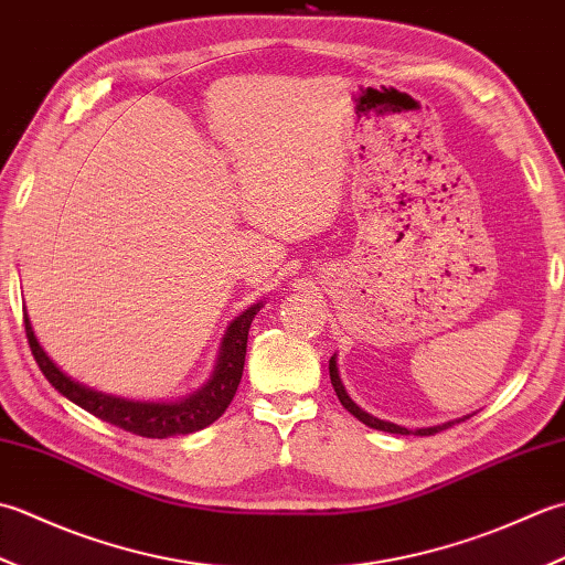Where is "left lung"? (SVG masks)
<instances>
[{
    "label": "left lung",
    "instance_id": "left-lung-1",
    "mask_svg": "<svg viewBox=\"0 0 565 565\" xmlns=\"http://www.w3.org/2000/svg\"><path fill=\"white\" fill-rule=\"evenodd\" d=\"M329 375H331V385H333V390H337V397L341 399V405L347 407L355 419L359 422H363L365 427H371V429H377V431H390V434H402V436H407V434H412L409 429H405V427H397V424H393V422H383V419H377V417H373V414H367V412H363L359 405H355V402L349 397V393L347 390H343V383H341V377H339V371H337V355H331V361H329ZM448 427H454V422H446V424H439V427H427V429H417L414 434L417 436H431V434H436V431H444V429H448Z\"/></svg>",
    "mask_w": 565,
    "mask_h": 565
}]
</instances>
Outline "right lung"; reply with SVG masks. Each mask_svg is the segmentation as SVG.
<instances>
[{"label": "right lung", "instance_id": "1", "mask_svg": "<svg viewBox=\"0 0 565 565\" xmlns=\"http://www.w3.org/2000/svg\"><path fill=\"white\" fill-rule=\"evenodd\" d=\"M258 307L260 305H253L244 315L232 321V327L226 329L222 353H218L212 380L200 390L198 395H190L188 399H180V402H134V399L97 393V390L79 385L73 377H67L61 367L49 359V355H45L39 339L33 337L31 321L26 315H24V327H26V339H29L33 359H36L41 373L57 390V393L75 402L77 407L87 409L89 414H95V417L105 419L124 431L146 436V439H168V436L192 434L210 427L212 422L222 417L224 409L228 407V402L234 399L241 375H244L248 329H250L253 317L258 312Z\"/></svg>", "mask_w": 565, "mask_h": 565}]
</instances>
